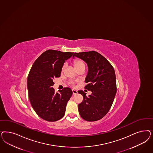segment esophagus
Instances as JSON below:
<instances>
[{
	"instance_id": "1",
	"label": "esophagus",
	"mask_w": 153,
	"mask_h": 153,
	"mask_svg": "<svg viewBox=\"0 0 153 153\" xmlns=\"http://www.w3.org/2000/svg\"><path fill=\"white\" fill-rule=\"evenodd\" d=\"M72 92H73V95H74V94H77V93H78V91H76V90H75V89H73V90H72Z\"/></svg>"
}]
</instances>
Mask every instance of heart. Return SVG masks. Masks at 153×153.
<instances>
[{"instance_id":"1","label":"heart","mask_w":153,"mask_h":153,"mask_svg":"<svg viewBox=\"0 0 153 153\" xmlns=\"http://www.w3.org/2000/svg\"><path fill=\"white\" fill-rule=\"evenodd\" d=\"M74 65L75 68H76V69H77L78 68H79L80 66H81L82 65H83L84 64L82 61H79V60H76V61H74ZM65 67V65H64V66L62 68V70L64 69Z\"/></svg>"}]
</instances>
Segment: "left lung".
Returning a JSON list of instances; mask_svg holds the SVG:
<instances>
[{
    "label": "left lung",
    "instance_id": "left-lung-1",
    "mask_svg": "<svg viewBox=\"0 0 153 153\" xmlns=\"http://www.w3.org/2000/svg\"><path fill=\"white\" fill-rule=\"evenodd\" d=\"M83 60L88 66L85 88L92 94L87 97L83 91L78 94L83 96L78 105L79 114L89 122L99 120L108 113L117 93L116 76L113 67L103 56L96 51L75 53L73 57Z\"/></svg>",
    "mask_w": 153,
    "mask_h": 153
}]
</instances>
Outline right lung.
<instances>
[{"mask_svg": "<svg viewBox=\"0 0 153 153\" xmlns=\"http://www.w3.org/2000/svg\"><path fill=\"white\" fill-rule=\"evenodd\" d=\"M74 52L49 49L35 60L27 78V89L31 105L41 118L55 122L64 116L72 90L66 87L55 93L53 79L60 76L65 61Z\"/></svg>", "mask_w": 153, "mask_h": 153, "instance_id": "right-lung-1", "label": "right lung"}]
</instances>
